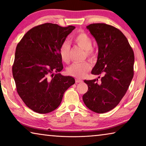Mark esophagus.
Here are the masks:
<instances>
[{"mask_svg": "<svg viewBox=\"0 0 146 146\" xmlns=\"http://www.w3.org/2000/svg\"><path fill=\"white\" fill-rule=\"evenodd\" d=\"M75 82L77 83H81V82H82V80L81 79H76Z\"/></svg>", "mask_w": 146, "mask_h": 146, "instance_id": "obj_1", "label": "esophagus"}]
</instances>
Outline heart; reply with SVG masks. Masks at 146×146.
Segmentation results:
<instances>
[{
	"label": "heart",
	"mask_w": 146,
	"mask_h": 146,
	"mask_svg": "<svg viewBox=\"0 0 146 146\" xmlns=\"http://www.w3.org/2000/svg\"><path fill=\"white\" fill-rule=\"evenodd\" d=\"M73 41L76 44L79 46L86 52V56L90 60H94L96 53L92 48V40L90 36L84 32H80L76 35L73 38ZM60 55L63 62L68 63L70 60V44L68 42H63L60 48ZM90 64L87 62H76L71 65L67 69L69 75L75 77H82L90 70Z\"/></svg>",
	"instance_id": "1"
}]
</instances>
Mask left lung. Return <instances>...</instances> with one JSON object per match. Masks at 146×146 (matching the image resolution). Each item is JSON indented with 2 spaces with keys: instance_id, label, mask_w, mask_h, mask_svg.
Instances as JSON below:
<instances>
[{
  "instance_id": "left-lung-1",
  "label": "left lung",
  "mask_w": 146,
  "mask_h": 146,
  "mask_svg": "<svg viewBox=\"0 0 146 146\" xmlns=\"http://www.w3.org/2000/svg\"><path fill=\"white\" fill-rule=\"evenodd\" d=\"M86 28L96 40L98 55L91 73L102 75L97 79L84 80L88 90L82 96L92 111L104 113L118 105L134 76V52L120 30L105 23H93Z\"/></svg>"
}]
</instances>
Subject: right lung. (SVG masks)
Masks as SVG:
<instances>
[{"label":"right lung","mask_w":146,"mask_h":146,"mask_svg":"<svg viewBox=\"0 0 146 146\" xmlns=\"http://www.w3.org/2000/svg\"><path fill=\"white\" fill-rule=\"evenodd\" d=\"M75 27L46 23L26 33L17 45L12 74L17 92L28 108L38 113L55 110L64 92L75 84L63 76L60 48Z\"/></svg>","instance_id":"right-lung-1"}]
</instances>
